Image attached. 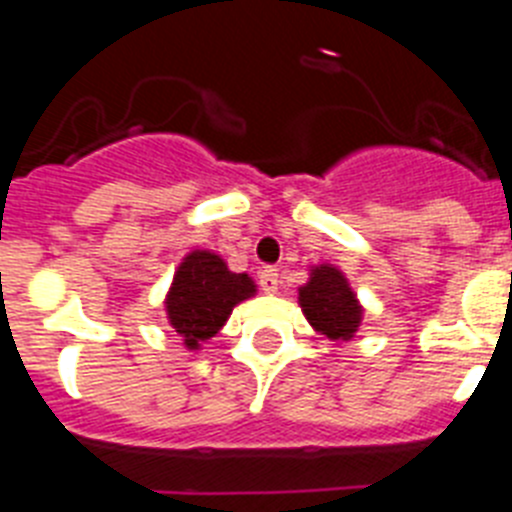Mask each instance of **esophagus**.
<instances>
[{"label":"esophagus","instance_id":"34e87169","mask_svg":"<svg viewBox=\"0 0 512 512\" xmlns=\"http://www.w3.org/2000/svg\"><path fill=\"white\" fill-rule=\"evenodd\" d=\"M259 284L266 295H274L279 289V271L274 269V266H264V269L259 271Z\"/></svg>","mask_w":512,"mask_h":512}]
</instances>
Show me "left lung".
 <instances>
[{
	"label": "left lung",
	"mask_w": 512,
	"mask_h": 512,
	"mask_svg": "<svg viewBox=\"0 0 512 512\" xmlns=\"http://www.w3.org/2000/svg\"><path fill=\"white\" fill-rule=\"evenodd\" d=\"M300 307L307 323L330 341H351L364 315L348 279L333 264L310 269V282L300 287Z\"/></svg>",
	"instance_id": "1"
}]
</instances>
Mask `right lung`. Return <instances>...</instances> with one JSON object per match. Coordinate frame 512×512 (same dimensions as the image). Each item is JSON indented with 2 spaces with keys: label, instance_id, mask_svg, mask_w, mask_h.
<instances>
[{
  "label": "right lung",
  "instance_id": "obj_1",
  "mask_svg": "<svg viewBox=\"0 0 512 512\" xmlns=\"http://www.w3.org/2000/svg\"><path fill=\"white\" fill-rule=\"evenodd\" d=\"M256 295L248 274H235L217 253L192 251L184 256L166 295V318L189 351L223 328L238 302Z\"/></svg>",
  "mask_w": 512,
  "mask_h": 512
}]
</instances>
